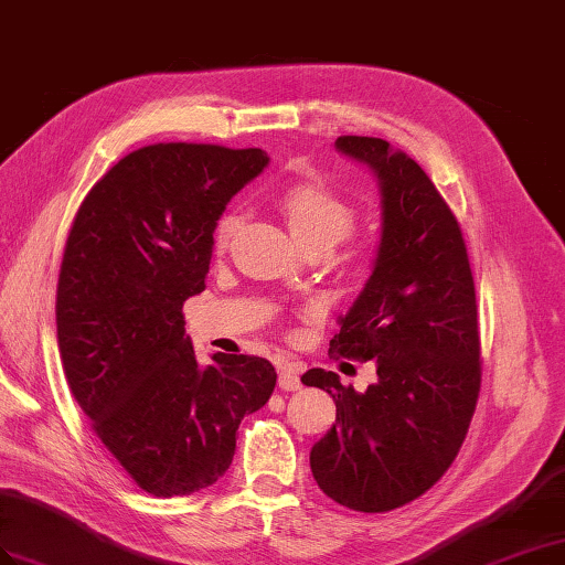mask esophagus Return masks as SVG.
Listing matches in <instances>:
<instances>
[{"mask_svg":"<svg viewBox=\"0 0 565 565\" xmlns=\"http://www.w3.org/2000/svg\"><path fill=\"white\" fill-rule=\"evenodd\" d=\"M279 388L281 392H298V388L302 386L300 384V377L298 372L294 370L291 363H279Z\"/></svg>","mask_w":565,"mask_h":565,"instance_id":"esophagus-1","label":"esophagus"}]
</instances>
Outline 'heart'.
I'll use <instances>...</instances> for the list:
<instances>
[{
    "instance_id": "b5f03b06",
    "label": "heart",
    "mask_w": 565,
    "mask_h": 565,
    "mask_svg": "<svg viewBox=\"0 0 565 565\" xmlns=\"http://www.w3.org/2000/svg\"><path fill=\"white\" fill-rule=\"evenodd\" d=\"M281 210L294 236L302 243V248H308V245L334 248L339 241L351 234L355 224V210L351 202H345L320 179L300 181L288 188L281 198ZM241 222V210H228L220 216V222L214 226L216 250L226 248L231 238L236 236Z\"/></svg>"
}]
</instances>
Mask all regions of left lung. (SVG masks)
<instances>
[{
	"instance_id": "left-lung-1",
	"label": "left lung",
	"mask_w": 565,
	"mask_h": 565,
	"mask_svg": "<svg viewBox=\"0 0 565 565\" xmlns=\"http://www.w3.org/2000/svg\"><path fill=\"white\" fill-rule=\"evenodd\" d=\"M334 145L377 177L382 234L329 353L372 360L377 382L358 394L337 372L302 374L337 403V425L312 446L310 468L329 499L384 513L437 484L468 434L482 382L475 281L456 216L415 159L382 138Z\"/></svg>"
}]
</instances>
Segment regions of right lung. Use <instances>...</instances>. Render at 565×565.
I'll return each instance as SVG.
<instances>
[{
    "label": "right lung",
    "instance_id": "1",
    "mask_svg": "<svg viewBox=\"0 0 565 565\" xmlns=\"http://www.w3.org/2000/svg\"><path fill=\"white\" fill-rule=\"evenodd\" d=\"M259 148L157 142L126 154L81 202L56 284L71 394L107 451L152 497L214 484L243 415L269 401L265 358L198 365L183 302L205 291L214 226L263 173Z\"/></svg>",
    "mask_w": 565,
    "mask_h": 565
}]
</instances>
